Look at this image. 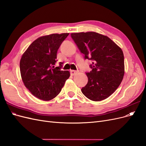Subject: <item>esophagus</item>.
Segmentation results:
<instances>
[{"label": "esophagus", "instance_id": "1", "mask_svg": "<svg viewBox=\"0 0 146 146\" xmlns=\"http://www.w3.org/2000/svg\"><path fill=\"white\" fill-rule=\"evenodd\" d=\"M70 72L72 76H74V75H76L77 73V71H76V70H70Z\"/></svg>", "mask_w": 146, "mask_h": 146}]
</instances>
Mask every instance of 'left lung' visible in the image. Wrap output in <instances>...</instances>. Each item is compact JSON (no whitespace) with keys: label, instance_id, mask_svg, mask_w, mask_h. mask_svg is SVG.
Segmentation results:
<instances>
[{"label":"left lung","instance_id":"1","mask_svg":"<svg viewBox=\"0 0 146 146\" xmlns=\"http://www.w3.org/2000/svg\"><path fill=\"white\" fill-rule=\"evenodd\" d=\"M71 37L85 59L93 62L86 74L88 83L82 92L92 101L108 98L120 85L124 76V57L121 48L111 39L94 32L73 33Z\"/></svg>","mask_w":146,"mask_h":146}]
</instances>
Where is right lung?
<instances>
[{
  "label": "right lung",
  "mask_w": 146,
  "mask_h": 146,
  "mask_svg": "<svg viewBox=\"0 0 146 146\" xmlns=\"http://www.w3.org/2000/svg\"><path fill=\"white\" fill-rule=\"evenodd\" d=\"M69 33L51 34L38 38L25 51L20 60V72L25 86L36 98L50 100L58 95L66 80L68 70H61L62 63L54 67L56 54Z\"/></svg>",
  "instance_id": "right-lung-1"
}]
</instances>
